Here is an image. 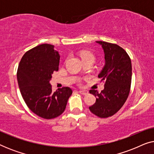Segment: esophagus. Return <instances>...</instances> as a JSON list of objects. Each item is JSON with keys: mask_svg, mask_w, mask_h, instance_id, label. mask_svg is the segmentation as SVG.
Wrapping results in <instances>:
<instances>
[{"mask_svg": "<svg viewBox=\"0 0 154 154\" xmlns=\"http://www.w3.org/2000/svg\"><path fill=\"white\" fill-rule=\"evenodd\" d=\"M79 93L83 94V95H87L88 94V90H79Z\"/></svg>", "mask_w": 154, "mask_h": 154, "instance_id": "obj_1", "label": "esophagus"}]
</instances>
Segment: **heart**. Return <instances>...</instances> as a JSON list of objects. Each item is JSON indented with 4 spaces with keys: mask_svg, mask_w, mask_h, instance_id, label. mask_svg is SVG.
Instances as JSON below:
<instances>
[{
    "mask_svg": "<svg viewBox=\"0 0 154 154\" xmlns=\"http://www.w3.org/2000/svg\"><path fill=\"white\" fill-rule=\"evenodd\" d=\"M80 56L82 59V60H92V61H94V54L91 53V52L89 51H83L80 53Z\"/></svg>",
    "mask_w": 154,
    "mask_h": 154,
    "instance_id": "b5f03b06",
    "label": "heart"
}]
</instances>
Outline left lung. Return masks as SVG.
<instances>
[{
  "mask_svg": "<svg viewBox=\"0 0 154 154\" xmlns=\"http://www.w3.org/2000/svg\"><path fill=\"white\" fill-rule=\"evenodd\" d=\"M102 46L105 64L98 77L104 81V88L100 93L90 90L96 102L90 111L100 118L114 115L123 106L130 93L132 80L131 60L127 52L116 44L96 41Z\"/></svg>",
  "mask_w": 154,
  "mask_h": 154,
  "instance_id": "obj_1",
  "label": "left lung"
}]
</instances>
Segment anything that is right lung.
I'll list each match as a JSON object with an SVG mask.
<instances>
[{
  "mask_svg": "<svg viewBox=\"0 0 154 154\" xmlns=\"http://www.w3.org/2000/svg\"><path fill=\"white\" fill-rule=\"evenodd\" d=\"M50 44H41L27 51L19 64L17 77L21 94L27 106L45 119L59 116L72 94L69 87L52 91L50 81L59 70L60 56Z\"/></svg>",
  "mask_w": 154,
  "mask_h": 154,
  "instance_id": "add662e5",
  "label": "right lung"
}]
</instances>
